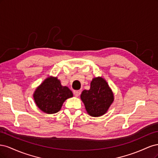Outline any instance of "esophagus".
<instances>
[{
    "label": "esophagus",
    "instance_id": "1",
    "mask_svg": "<svg viewBox=\"0 0 158 158\" xmlns=\"http://www.w3.org/2000/svg\"><path fill=\"white\" fill-rule=\"evenodd\" d=\"M80 90H74V94L76 97H78L80 95Z\"/></svg>",
    "mask_w": 158,
    "mask_h": 158
}]
</instances>
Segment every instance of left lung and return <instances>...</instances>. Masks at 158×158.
<instances>
[{
  "instance_id": "1",
  "label": "left lung",
  "mask_w": 158,
  "mask_h": 158,
  "mask_svg": "<svg viewBox=\"0 0 158 158\" xmlns=\"http://www.w3.org/2000/svg\"><path fill=\"white\" fill-rule=\"evenodd\" d=\"M89 115L98 117L106 114L114 102V94L107 81L95 77L90 83V88L84 89L80 95Z\"/></svg>"
}]
</instances>
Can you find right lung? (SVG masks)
<instances>
[{"label": "right lung", "mask_w": 158, "mask_h": 158, "mask_svg": "<svg viewBox=\"0 0 158 158\" xmlns=\"http://www.w3.org/2000/svg\"><path fill=\"white\" fill-rule=\"evenodd\" d=\"M72 97V91L67 86L62 85L57 77L52 76L45 79L33 94L37 107L47 114L59 111L63 103Z\"/></svg>", "instance_id": "right-lung-1"}]
</instances>
